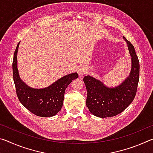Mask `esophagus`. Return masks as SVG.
<instances>
[{
    "label": "esophagus",
    "mask_w": 153,
    "mask_h": 153,
    "mask_svg": "<svg viewBox=\"0 0 153 153\" xmlns=\"http://www.w3.org/2000/svg\"><path fill=\"white\" fill-rule=\"evenodd\" d=\"M86 71H87L86 69L84 67H79L78 69H77V73H78L79 76L80 77L82 76L83 75L86 74Z\"/></svg>",
    "instance_id": "34e87169"
}]
</instances>
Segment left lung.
<instances>
[{
  "label": "left lung",
  "mask_w": 153,
  "mask_h": 153,
  "mask_svg": "<svg viewBox=\"0 0 153 153\" xmlns=\"http://www.w3.org/2000/svg\"><path fill=\"white\" fill-rule=\"evenodd\" d=\"M131 56L129 76L120 86H106L100 80L86 76L84 82L86 87V106L93 115L98 117H113L122 112L133 101L137 91L140 64L134 46L123 36Z\"/></svg>",
  "instance_id": "obj_1"
}]
</instances>
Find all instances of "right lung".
<instances>
[{
    "label": "right lung",
    "instance_id": "1",
    "mask_svg": "<svg viewBox=\"0 0 153 153\" xmlns=\"http://www.w3.org/2000/svg\"><path fill=\"white\" fill-rule=\"evenodd\" d=\"M19 42L15 49L13 60V77L16 93L20 102L30 112L43 117H52L60 111L63 104L65 89L72 80L78 77L77 73L61 77L45 88L36 89L28 86L20 79L17 67V54Z\"/></svg>",
    "mask_w": 153,
    "mask_h": 153
}]
</instances>
